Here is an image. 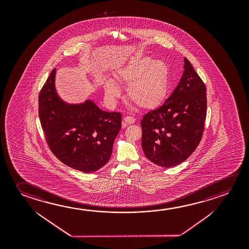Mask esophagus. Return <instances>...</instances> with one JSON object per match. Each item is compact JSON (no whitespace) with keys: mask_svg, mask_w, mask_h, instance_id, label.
<instances>
[{"mask_svg":"<svg viewBox=\"0 0 249 249\" xmlns=\"http://www.w3.org/2000/svg\"><path fill=\"white\" fill-rule=\"evenodd\" d=\"M135 119L134 117H132V116H125L123 118V126H126L127 125H129V124H133V123H135Z\"/></svg>","mask_w":249,"mask_h":249,"instance_id":"esophagus-1","label":"esophagus"}]
</instances>
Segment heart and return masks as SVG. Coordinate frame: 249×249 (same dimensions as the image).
<instances>
[{
  "label": "heart",
  "instance_id": "1",
  "mask_svg": "<svg viewBox=\"0 0 249 249\" xmlns=\"http://www.w3.org/2000/svg\"><path fill=\"white\" fill-rule=\"evenodd\" d=\"M114 80L126 88L127 98L135 105L144 109H155L166 98L169 86V69L161 60L149 57L135 58L119 69ZM107 98L110 101L120 96L116 83L107 80L104 83Z\"/></svg>",
  "mask_w": 249,
  "mask_h": 249
}]
</instances>
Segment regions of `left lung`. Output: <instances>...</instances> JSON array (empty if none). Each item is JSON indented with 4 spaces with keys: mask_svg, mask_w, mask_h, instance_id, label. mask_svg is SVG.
<instances>
[{
    "mask_svg": "<svg viewBox=\"0 0 249 249\" xmlns=\"http://www.w3.org/2000/svg\"><path fill=\"white\" fill-rule=\"evenodd\" d=\"M206 86L190 61L171 95L141 122L142 147L147 159L160 167L183 162L202 138L207 115Z\"/></svg>",
    "mask_w": 249,
    "mask_h": 249,
    "instance_id": "left-lung-1",
    "label": "left lung"
}]
</instances>
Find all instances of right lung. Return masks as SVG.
<instances>
[{
  "instance_id": "obj_1",
  "label": "right lung",
  "mask_w": 249,
  "mask_h": 249,
  "mask_svg": "<svg viewBox=\"0 0 249 249\" xmlns=\"http://www.w3.org/2000/svg\"><path fill=\"white\" fill-rule=\"evenodd\" d=\"M55 69L39 94V118L46 142L62 163L79 171H97L110 159L122 127V114L100 109L92 101L68 104L58 96Z\"/></svg>"
}]
</instances>
